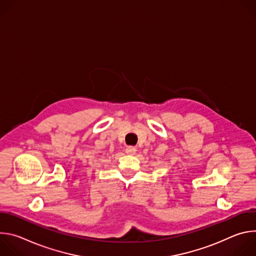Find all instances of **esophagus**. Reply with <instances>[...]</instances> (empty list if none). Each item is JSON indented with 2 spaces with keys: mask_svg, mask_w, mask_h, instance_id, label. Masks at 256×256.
<instances>
[{
  "mask_svg": "<svg viewBox=\"0 0 256 256\" xmlns=\"http://www.w3.org/2000/svg\"><path fill=\"white\" fill-rule=\"evenodd\" d=\"M126 152L128 154H134L136 152V149L134 147H132V146H128V147H126Z\"/></svg>",
  "mask_w": 256,
  "mask_h": 256,
  "instance_id": "34e87169",
  "label": "esophagus"
}]
</instances>
